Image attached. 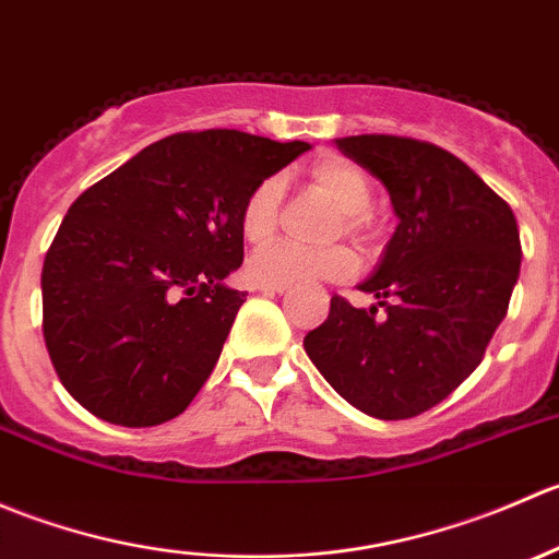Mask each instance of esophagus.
Returning a JSON list of instances; mask_svg holds the SVG:
<instances>
[{"label":"esophagus","mask_w":559,"mask_h":559,"mask_svg":"<svg viewBox=\"0 0 559 559\" xmlns=\"http://www.w3.org/2000/svg\"><path fill=\"white\" fill-rule=\"evenodd\" d=\"M259 292H262V295H284L286 286H259Z\"/></svg>","instance_id":"34e87169"}]
</instances>
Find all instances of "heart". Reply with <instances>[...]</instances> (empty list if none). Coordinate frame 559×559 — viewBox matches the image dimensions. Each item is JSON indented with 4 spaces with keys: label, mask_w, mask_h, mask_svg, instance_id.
Masks as SVG:
<instances>
[{
    "label": "heart",
    "mask_w": 559,
    "mask_h": 559,
    "mask_svg": "<svg viewBox=\"0 0 559 559\" xmlns=\"http://www.w3.org/2000/svg\"><path fill=\"white\" fill-rule=\"evenodd\" d=\"M311 183L343 211L341 229L354 238L370 233L373 183L357 162L346 156H321L311 167ZM284 180L281 175L259 180L240 205V233L248 243H264L281 222ZM246 273L259 286H302L316 281H348L357 273V257L346 246L306 248L297 243H267L248 257Z\"/></svg>",
    "instance_id": "b5f03b06"
}]
</instances>
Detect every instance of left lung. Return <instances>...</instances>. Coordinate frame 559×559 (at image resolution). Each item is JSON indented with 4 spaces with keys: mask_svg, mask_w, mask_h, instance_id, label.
<instances>
[{
    "mask_svg": "<svg viewBox=\"0 0 559 559\" xmlns=\"http://www.w3.org/2000/svg\"><path fill=\"white\" fill-rule=\"evenodd\" d=\"M335 145L384 183L397 227L359 284L379 302L365 311L332 297L330 316L302 346L354 408L411 419L481 362L520 278V229L514 211L438 145L394 134ZM379 307L385 313L376 317Z\"/></svg>",
    "mask_w": 559,
    "mask_h": 559,
    "instance_id": "left-lung-1",
    "label": "left lung"
}]
</instances>
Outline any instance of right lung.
Segmentation results:
<instances>
[{"instance_id": "1", "label": "right lung", "mask_w": 559, "mask_h": 559, "mask_svg": "<svg viewBox=\"0 0 559 559\" xmlns=\"http://www.w3.org/2000/svg\"><path fill=\"white\" fill-rule=\"evenodd\" d=\"M311 148L238 129L180 132L83 191L43 264V335L61 384L121 427L183 414L246 292L240 205Z\"/></svg>"}]
</instances>
